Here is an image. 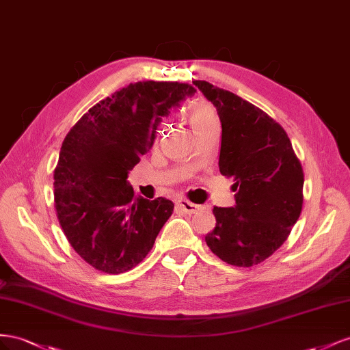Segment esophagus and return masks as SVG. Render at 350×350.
Masks as SVG:
<instances>
[{
  "instance_id": "obj_1",
  "label": "esophagus",
  "mask_w": 350,
  "mask_h": 350,
  "mask_svg": "<svg viewBox=\"0 0 350 350\" xmlns=\"http://www.w3.org/2000/svg\"><path fill=\"white\" fill-rule=\"evenodd\" d=\"M177 205L180 206L182 211H183L185 214H187V215L196 214V213L199 211V209H201V206L196 205V204L189 202V201H186V199H182V201H178V202H177Z\"/></svg>"
}]
</instances>
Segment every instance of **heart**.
I'll return each instance as SVG.
<instances>
[{
  "mask_svg": "<svg viewBox=\"0 0 350 350\" xmlns=\"http://www.w3.org/2000/svg\"><path fill=\"white\" fill-rule=\"evenodd\" d=\"M185 117L195 133L202 131V129L208 126L218 124V118L214 107L205 101H196L189 104L185 109Z\"/></svg>",
  "mask_w": 350,
  "mask_h": 350,
  "instance_id": "obj_1",
  "label": "heart"
}]
</instances>
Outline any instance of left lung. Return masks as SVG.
<instances>
[{"instance_id": "1", "label": "left lung", "mask_w": 350, "mask_h": 350, "mask_svg": "<svg viewBox=\"0 0 350 350\" xmlns=\"http://www.w3.org/2000/svg\"><path fill=\"white\" fill-rule=\"evenodd\" d=\"M193 85L217 108L218 167L237 192L234 206H214L217 223L205 242L227 264L256 265L284 243L301 215L302 165L284 129L262 109L205 81Z\"/></svg>"}]
</instances>
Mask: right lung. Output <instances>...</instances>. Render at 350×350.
<instances>
[{
	"mask_svg": "<svg viewBox=\"0 0 350 350\" xmlns=\"http://www.w3.org/2000/svg\"><path fill=\"white\" fill-rule=\"evenodd\" d=\"M195 92L178 82L131 83L67 133L54 172L57 217L68 243L99 271L136 267L173 214L165 198L136 196L127 177L152 148L163 117Z\"/></svg>",
	"mask_w": 350,
	"mask_h": 350,
	"instance_id": "obj_1",
	"label": "right lung"
}]
</instances>
